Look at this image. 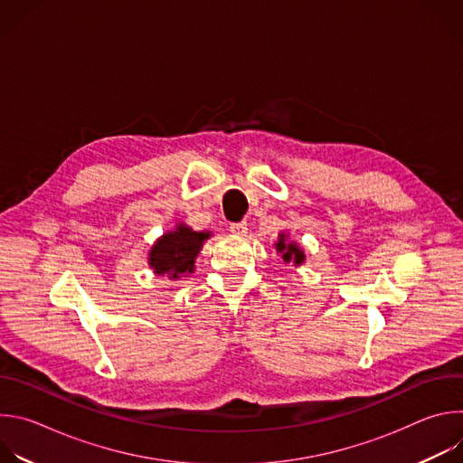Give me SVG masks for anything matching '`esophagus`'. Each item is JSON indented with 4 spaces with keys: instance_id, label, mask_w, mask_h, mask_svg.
<instances>
[{
    "instance_id": "1",
    "label": "esophagus",
    "mask_w": 463,
    "mask_h": 463,
    "mask_svg": "<svg viewBox=\"0 0 463 463\" xmlns=\"http://www.w3.org/2000/svg\"><path fill=\"white\" fill-rule=\"evenodd\" d=\"M229 231L236 236H245L247 234V223L245 222H238V223H231Z\"/></svg>"
}]
</instances>
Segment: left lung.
<instances>
[{"label": "left lung", "instance_id": "left-lung-1", "mask_svg": "<svg viewBox=\"0 0 463 463\" xmlns=\"http://www.w3.org/2000/svg\"><path fill=\"white\" fill-rule=\"evenodd\" d=\"M277 250L282 252L286 261H295V263H302L304 261V252L295 245V243H286V236L282 234V238L277 243Z\"/></svg>", "mask_w": 463, "mask_h": 463}]
</instances>
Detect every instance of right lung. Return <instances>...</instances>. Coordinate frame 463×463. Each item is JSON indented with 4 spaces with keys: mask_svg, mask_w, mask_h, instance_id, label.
<instances>
[{
    "mask_svg": "<svg viewBox=\"0 0 463 463\" xmlns=\"http://www.w3.org/2000/svg\"><path fill=\"white\" fill-rule=\"evenodd\" d=\"M209 232H195L184 225L165 234L150 250V266L157 275L177 279L181 273H192L194 260L200 252Z\"/></svg>",
    "mask_w": 463,
    "mask_h": 463,
    "instance_id": "1",
    "label": "right lung"
}]
</instances>
